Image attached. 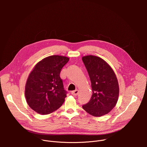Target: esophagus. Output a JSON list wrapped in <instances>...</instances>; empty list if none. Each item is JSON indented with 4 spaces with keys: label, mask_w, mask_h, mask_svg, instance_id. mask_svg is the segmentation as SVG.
<instances>
[{
    "label": "esophagus",
    "mask_w": 147,
    "mask_h": 147,
    "mask_svg": "<svg viewBox=\"0 0 147 147\" xmlns=\"http://www.w3.org/2000/svg\"><path fill=\"white\" fill-rule=\"evenodd\" d=\"M78 90H74V91H73L72 92H71V94L73 95H74V96H77L78 94Z\"/></svg>",
    "instance_id": "esophagus-1"
}]
</instances>
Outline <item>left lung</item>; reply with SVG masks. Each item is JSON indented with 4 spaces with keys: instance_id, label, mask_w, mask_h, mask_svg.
I'll use <instances>...</instances> for the list:
<instances>
[{
    "instance_id": "left-lung-1",
    "label": "left lung",
    "mask_w": 147,
    "mask_h": 147,
    "mask_svg": "<svg viewBox=\"0 0 147 147\" xmlns=\"http://www.w3.org/2000/svg\"><path fill=\"white\" fill-rule=\"evenodd\" d=\"M82 60L91 82L92 95L82 108L90 115L100 117L109 113L116 106L119 95L117 77L111 66L102 58L87 55Z\"/></svg>"
}]
</instances>
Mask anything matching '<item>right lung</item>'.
<instances>
[{
    "label": "right lung",
    "mask_w": 147,
    "mask_h": 147,
    "mask_svg": "<svg viewBox=\"0 0 147 147\" xmlns=\"http://www.w3.org/2000/svg\"><path fill=\"white\" fill-rule=\"evenodd\" d=\"M69 60L64 56H49L37 63L30 73L25 96L28 106L35 112L42 115L52 113L65 102L66 91L60 73Z\"/></svg>",
    "instance_id": "obj_1"
}]
</instances>
